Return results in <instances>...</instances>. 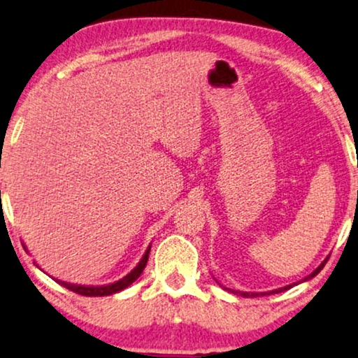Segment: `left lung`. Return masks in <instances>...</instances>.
<instances>
[{
  "mask_svg": "<svg viewBox=\"0 0 358 358\" xmlns=\"http://www.w3.org/2000/svg\"><path fill=\"white\" fill-rule=\"evenodd\" d=\"M327 259H329V256L325 257L324 262H320V266H319L317 269H314V271H312V273H310L309 275H307V278H304V279H302V280H299V282H306V280H309V279L314 278V275H317V274L320 273V269H322L324 266H325V262H327ZM299 282L289 284V286H284V287L274 289V291H269V292H243V291H231V292H233V294H236V296H243V297H259V296H268V294H278V292L287 291V289H291L292 286H296V284H299Z\"/></svg>",
  "mask_w": 358,
  "mask_h": 358,
  "instance_id": "left-lung-1",
  "label": "left lung"
}]
</instances>
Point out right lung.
<instances>
[{
	"label": "right lung",
	"instance_id": "add662e5",
	"mask_svg": "<svg viewBox=\"0 0 358 358\" xmlns=\"http://www.w3.org/2000/svg\"><path fill=\"white\" fill-rule=\"evenodd\" d=\"M150 246L147 248L145 255L142 256V259H140L138 264L135 266V268L130 271L129 274L124 275V278L115 280V282H112V284H103V286H80V284L64 282V280H59V279H56V282L61 284V286H64L66 289H69V291H72V292L80 294V296H87V297H102V296H110V294H117V292L124 291V289L129 287L134 280H137L140 278V274H142V271L145 269V266H147Z\"/></svg>",
	"mask_w": 358,
	"mask_h": 358
}]
</instances>
